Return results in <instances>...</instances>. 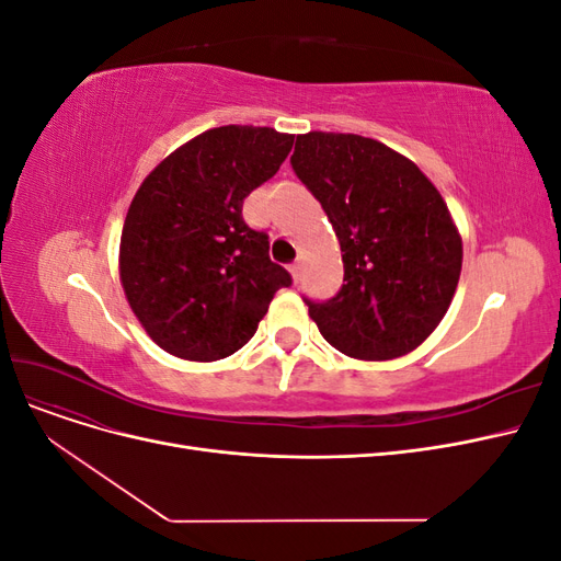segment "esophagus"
Segmentation results:
<instances>
[{
    "instance_id": "obj_1",
    "label": "esophagus",
    "mask_w": 561,
    "mask_h": 561,
    "mask_svg": "<svg viewBox=\"0 0 561 561\" xmlns=\"http://www.w3.org/2000/svg\"><path fill=\"white\" fill-rule=\"evenodd\" d=\"M290 274H293L295 280H299V276H301V264H299V260L290 264Z\"/></svg>"
}]
</instances>
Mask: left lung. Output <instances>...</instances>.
I'll return each mask as SVG.
<instances>
[{"instance_id":"1","label":"left lung","mask_w":561,"mask_h":561,"mask_svg":"<svg viewBox=\"0 0 561 561\" xmlns=\"http://www.w3.org/2000/svg\"><path fill=\"white\" fill-rule=\"evenodd\" d=\"M290 163L342 245L339 293L304 297L320 334L360 360L414 351L445 318L461 276L447 203L410 159L363 135H297Z\"/></svg>"}]
</instances>
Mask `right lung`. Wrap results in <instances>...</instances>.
<instances>
[{
    "label": "right lung",
    "instance_id": "obj_1",
    "mask_svg": "<svg viewBox=\"0 0 561 561\" xmlns=\"http://www.w3.org/2000/svg\"><path fill=\"white\" fill-rule=\"evenodd\" d=\"M295 135L260 126L201 133L151 171L122 233L124 293L154 342L210 363L245 346L287 268L271 262L268 233L245 225L243 201L278 173Z\"/></svg>",
    "mask_w": 561,
    "mask_h": 561
}]
</instances>
